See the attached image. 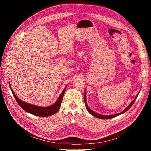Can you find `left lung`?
Instances as JSON below:
<instances>
[{"instance_id":"obj_1","label":"left lung","mask_w":151,"mask_h":151,"mask_svg":"<svg viewBox=\"0 0 151 151\" xmlns=\"http://www.w3.org/2000/svg\"><path fill=\"white\" fill-rule=\"evenodd\" d=\"M139 93L137 94V96L135 97V98L130 103V104L129 105V106H128V107H127V108L124 109V110L122 111L121 113H117V114H114V115H100V114H98V113H96V112L93 111V110H91V109L89 108V106H88V104H87V103H86V90H85V93H84V102H85V103H86V107L87 109H88V111H89V113L91 114V115H92L93 116H95V117H96V118H100V119H104V120H105V119H109V118H114V117H116V116H118V115H122V114L125 113V112L128 110V109H129L131 108V106H132V105H133V104H134V103L135 102V99H137V98L138 95H139Z\"/></svg>"}]
</instances>
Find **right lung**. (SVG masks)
Returning a JSON list of instances; mask_svg holds the SVG:
<instances>
[{
    "mask_svg": "<svg viewBox=\"0 0 151 151\" xmlns=\"http://www.w3.org/2000/svg\"><path fill=\"white\" fill-rule=\"evenodd\" d=\"M66 88H67V86H65L64 89L63 90L61 94L59 96L57 101L53 104L47 107H42V106H36V105H34V104H31L22 101V100H21L16 96L14 93V91L12 90L11 87L10 86V89H11L12 94L14 95V96L17 103L19 104V106L23 109L25 111L33 115L43 116V117L49 116L50 115H54V114H55L59 110V109L60 108V105L62 101L63 94H64Z\"/></svg>",
    "mask_w": 151,
    "mask_h": 151,
    "instance_id": "1",
    "label": "right lung"
}]
</instances>
